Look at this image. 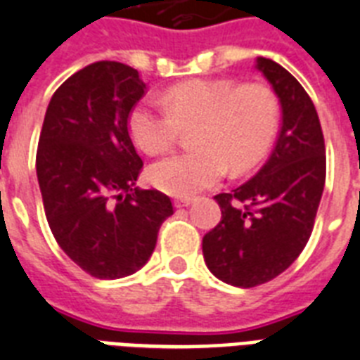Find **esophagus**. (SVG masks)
<instances>
[{
    "label": "esophagus",
    "instance_id": "esophagus-1",
    "mask_svg": "<svg viewBox=\"0 0 360 360\" xmlns=\"http://www.w3.org/2000/svg\"><path fill=\"white\" fill-rule=\"evenodd\" d=\"M174 203H175V207H188V205L194 203V200H192V198H177Z\"/></svg>",
    "mask_w": 360,
    "mask_h": 360
}]
</instances>
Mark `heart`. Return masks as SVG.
<instances>
[{"label": "heart", "instance_id": "obj_1", "mask_svg": "<svg viewBox=\"0 0 360 360\" xmlns=\"http://www.w3.org/2000/svg\"><path fill=\"white\" fill-rule=\"evenodd\" d=\"M166 110L138 104L129 114V134L147 155L174 146L181 127L198 123L196 149L175 153L153 164V185L169 196L192 198L207 191L228 172L254 168L267 155L278 130V103L259 84L239 86L228 78H196L168 87Z\"/></svg>", "mask_w": 360, "mask_h": 360}]
</instances>
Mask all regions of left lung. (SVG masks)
Instances as JSON below:
<instances>
[{
  "mask_svg": "<svg viewBox=\"0 0 360 360\" xmlns=\"http://www.w3.org/2000/svg\"><path fill=\"white\" fill-rule=\"evenodd\" d=\"M282 110L269 160L231 194H217L222 220L203 237V259L226 284L254 288L284 273L307 246L325 186V141L308 93L273 59L254 65Z\"/></svg>",
  "mask_w": 360,
  "mask_h": 360,
  "instance_id": "8db88e82",
  "label": "left lung"
}]
</instances>
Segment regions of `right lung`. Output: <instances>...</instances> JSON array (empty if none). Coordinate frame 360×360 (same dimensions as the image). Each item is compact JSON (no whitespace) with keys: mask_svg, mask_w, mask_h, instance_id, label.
<instances>
[{"mask_svg":"<svg viewBox=\"0 0 360 360\" xmlns=\"http://www.w3.org/2000/svg\"><path fill=\"white\" fill-rule=\"evenodd\" d=\"M146 93L138 70L98 61L50 98L37 151V179L50 230L67 256L95 278H123L151 257L174 214L158 191H140V155L129 114Z\"/></svg>","mask_w":360,"mask_h":360,"instance_id":"add662e5","label":"right lung"}]
</instances>
